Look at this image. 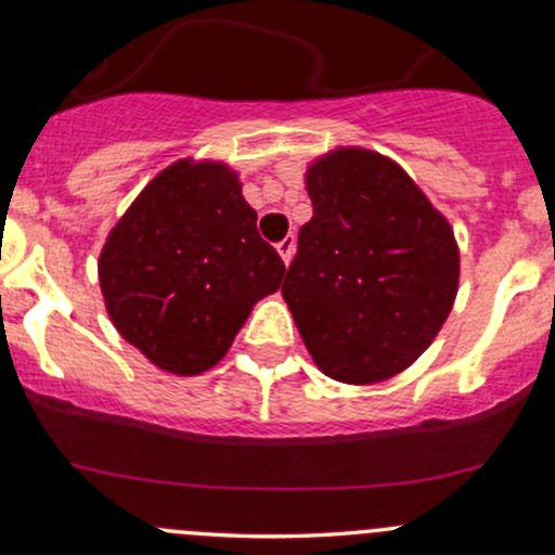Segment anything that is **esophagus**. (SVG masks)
Segmentation results:
<instances>
[{
  "instance_id": "1",
  "label": "esophagus",
  "mask_w": 555,
  "mask_h": 555,
  "mask_svg": "<svg viewBox=\"0 0 555 555\" xmlns=\"http://www.w3.org/2000/svg\"><path fill=\"white\" fill-rule=\"evenodd\" d=\"M276 249H279V255H282V260L289 266V260H293V255H295V238L293 236L282 238V242L276 244Z\"/></svg>"
}]
</instances>
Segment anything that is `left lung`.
<instances>
[{
    "label": "left lung",
    "instance_id": "left-lung-1",
    "mask_svg": "<svg viewBox=\"0 0 555 555\" xmlns=\"http://www.w3.org/2000/svg\"><path fill=\"white\" fill-rule=\"evenodd\" d=\"M313 217L282 295L324 376L376 384L422 357L449 319L459 249L395 160L340 147L306 173Z\"/></svg>",
    "mask_w": 555,
    "mask_h": 555
}]
</instances>
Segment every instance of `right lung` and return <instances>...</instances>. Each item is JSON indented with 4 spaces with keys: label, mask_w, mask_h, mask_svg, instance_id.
Wrapping results in <instances>:
<instances>
[{
    "label": "right lung",
    "mask_w": 555,
    "mask_h": 555,
    "mask_svg": "<svg viewBox=\"0 0 555 555\" xmlns=\"http://www.w3.org/2000/svg\"><path fill=\"white\" fill-rule=\"evenodd\" d=\"M284 271L279 251L257 233L238 173L215 160H177L160 171L99 257L117 333L177 376L215 367Z\"/></svg>",
    "instance_id": "right-lung-1"
}]
</instances>
